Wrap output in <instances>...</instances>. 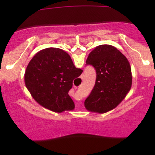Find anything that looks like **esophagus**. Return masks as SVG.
Instances as JSON below:
<instances>
[{
	"label": "esophagus",
	"instance_id": "obj_1",
	"mask_svg": "<svg viewBox=\"0 0 155 155\" xmlns=\"http://www.w3.org/2000/svg\"><path fill=\"white\" fill-rule=\"evenodd\" d=\"M83 76H84V75H81V78H83ZM79 106H80V104H79Z\"/></svg>",
	"mask_w": 155,
	"mask_h": 155
}]
</instances>
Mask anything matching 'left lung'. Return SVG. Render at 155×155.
<instances>
[{
  "label": "left lung",
  "instance_id": "left-lung-1",
  "mask_svg": "<svg viewBox=\"0 0 155 155\" xmlns=\"http://www.w3.org/2000/svg\"><path fill=\"white\" fill-rule=\"evenodd\" d=\"M87 65L96 71V81L84 101L86 109L104 114L116 108L132 86L131 67L127 58L116 47L97 46L88 55Z\"/></svg>",
  "mask_w": 155,
  "mask_h": 155
}]
</instances>
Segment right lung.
<instances>
[{"label":"right lung","instance_id":"obj_1","mask_svg":"<svg viewBox=\"0 0 155 155\" xmlns=\"http://www.w3.org/2000/svg\"><path fill=\"white\" fill-rule=\"evenodd\" d=\"M83 71L76 68L66 51L42 49L32 58L25 73V84L32 97L43 107L57 113L71 111L75 105L68 95L73 80Z\"/></svg>","mask_w":155,"mask_h":155}]
</instances>
